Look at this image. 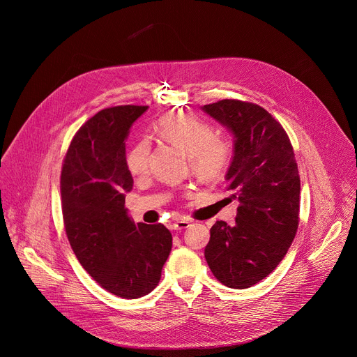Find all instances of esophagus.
Wrapping results in <instances>:
<instances>
[{
  "instance_id": "34e87169",
  "label": "esophagus",
  "mask_w": 357,
  "mask_h": 357,
  "mask_svg": "<svg viewBox=\"0 0 357 357\" xmlns=\"http://www.w3.org/2000/svg\"><path fill=\"white\" fill-rule=\"evenodd\" d=\"M189 222L188 220H185V219H178V220H175V222H172L171 223V229L172 230H183V229H186V227H189Z\"/></svg>"
}]
</instances>
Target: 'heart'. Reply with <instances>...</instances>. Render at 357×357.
I'll use <instances>...</instances> for the list:
<instances>
[{"mask_svg": "<svg viewBox=\"0 0 357 357\" xmlns=\"http://www.w3.org/2000/svg\"><path fill=\"white\" fill-rule=\"evenodd\" d=\"M160 135L181 148L189 157L193 174L203 182L222 178L233 158V144L216 137V131L206 121L186 113H175L164 117L157 127ZM149 142L137 141L127 152L126 164L131 175L142 176L148 171Z\"/></svg>", "mask_w": 357, "mask_h": 357, "instance_id": "heart-1", "label": "heart"}]
</instances>
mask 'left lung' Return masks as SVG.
<instances>
[{
    "label": "left lung",
    "instance_id": "1",
    "mask_svg": "<svg viewBox=\"0 0 357 357\" xmlns=\"http://www.w3.org/2000/svg\"><path fill=\"white\" fill-rule=\"evenodd\" d=\"M202 110L233 135L226 181L240 202L233 226H212L205 259L222 284L244 289L275 270L296 234L298 167L287 132L263 107L226 98Z\"/></svg>",
    "mask_w": 357,
    "mask_h": 357
}]
</instances>
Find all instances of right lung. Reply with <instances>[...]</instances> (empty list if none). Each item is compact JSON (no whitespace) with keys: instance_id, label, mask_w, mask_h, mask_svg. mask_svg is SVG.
I'll use <instances>...</instances> for the list:
<instances>
[{"instance_id":"add662e5","label":"right lung","mask_w":357,"mask_h":357,"mask_svg":"<svg viewBox=\"0 0 357 357\" xmlns=\"http://www.w3.org/2000/svg\"><path fill=\"white\" fill-rule=\"evenodd\" d=\"M148 106H117L93 116L73 137L61 176L69 243L82 267L106 291L127 299L154 289L172 248L161 223H134L126 209L132 176L126 139Z\"/></svg>"}]
</instances>
